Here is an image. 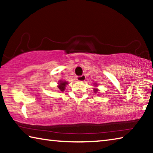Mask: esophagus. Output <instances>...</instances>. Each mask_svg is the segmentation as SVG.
<instances>
[{"instance_id":"1","label":"esophagus","mask_w":153,"mask_h":153,"mask_svg":"<svg viewBox=\"0 0 153 153\" xmlns=\"http://www.w3.org/2000/svg\"><path fill=\"white\" fill-rule=\"evenodd\" d=\"M85 79H86V77H85V76H77V81H79V82L84 81Z\"/></svg>"}]
</instances>
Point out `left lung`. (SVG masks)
I'll return each mask as SVG.
<instances>
[{
	"mask_svg": "<svg viewBox=\"0 0 153 153\" xmlns=\"http://www.w3.org/2000/svg\"><path fill=\"white\" fill-rule=\"evenodd\" d=\"M94 87H97L98 84H94ZM94 90V93H97L98 91V88H94V90Z\"/></svg>",
	"mask_w": 153,
	"mask_h": 153,
	"instance_id": "1",
	"label": "left lung"
}]
</instances>
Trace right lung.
Wrapping results in <instances>:
<instances>
[{
    "instance_id": "add662e5",
    "label": "right lung",
    "mask_w": 153,
    "mask_h": 153,
    "mask_svg": "<svg viewBox=\"0 0 153 153\" xmlns=\"http://www.w3.org/2000/svg\"><path fill=\"white\" fill-rule=\"evenodd\" d=\"M69 83L68 82L66 81H62V80H59L58 82V88L59 89V90L61 92H63L65 90V87Z\"/></svg>"
}]
</instances>
